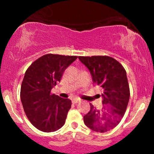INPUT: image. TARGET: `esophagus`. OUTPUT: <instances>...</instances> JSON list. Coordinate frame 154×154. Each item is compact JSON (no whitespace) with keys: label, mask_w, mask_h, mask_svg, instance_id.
<instances>
[{"label":"esophagus","mask_w":154,"mask_h":154,"mask_svg":"<svg viewBox=\"0 0 154 154\" xmlns=\"http://www.w3.org/2000/svg\"><path fill=\"white\" fill-rule=\"evenodd\" d=\"M81 101V100H80V99H79V98H75V99H73L72 100V103H78L79 102H80Z\"/></svg>","instance_id":"34e87169"}]
</instances>
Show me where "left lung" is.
<instances>
[{
  "mask_svg": "<svg viewBox=\"0 0 154 154\" xmlns=\"http://www.w3.org/2000/svg\"><path fill=\"white\" fill-rule=\"evenodd\" d=\"M89 70L94 83L101 87L102 106L90 103V111L83 116L86 126L99 133L112 130L120 123L130 99L127 73L120 63L107 56L79 57Z\"/></svg>",
  "mask_w": 154,
  "mask_h": 154,
  "instance_id": "8db88e82",
  "label": "left lung"
}]
</instances>
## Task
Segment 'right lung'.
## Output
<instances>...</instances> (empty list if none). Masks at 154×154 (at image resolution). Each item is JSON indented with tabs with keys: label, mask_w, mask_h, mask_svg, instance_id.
<instances>
[{
	"label": "right lung",
	"mask_w": 154,
	"mask_h": 154,
	"mask_svg": "<svg viewBox=\"0 0 154 154\" xmlns=\"http://www.w3.org/2000/svg\"><path fill=\"white\" fill-rule=\"evenodd\" d=\"M77 58L76 56L46 54L26 71L21 83V100L27 119L38 130L50 133L64 125L71 100L51 91Z\"/></svg>",
	"instance_id": "add662e5"
}]
</instances>
